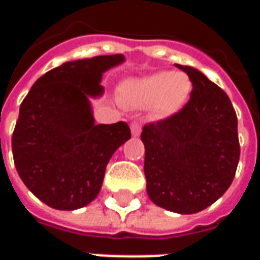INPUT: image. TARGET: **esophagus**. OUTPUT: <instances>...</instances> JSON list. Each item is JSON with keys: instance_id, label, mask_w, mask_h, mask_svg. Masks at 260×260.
Segmentation results:
<instances>
[{"instance_id": "1", "label": "esophagus", "mask_w": 260, "mask_h": 260, "mask_svg": "<svg viewBox=\"0 0 260 260\" xmlns=\"http://www.w3.org/2000/svg\"><path fill=\"white\" fill-rule=\"evenodd\" d=\"M142 132V126L139 122H132L131 124V134H132V136H139L141 135Z\"/></svg>"}]
</instances>
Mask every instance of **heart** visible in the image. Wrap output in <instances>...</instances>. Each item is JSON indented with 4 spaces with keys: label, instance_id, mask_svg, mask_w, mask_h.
<instances>
[{
    "label": "heart",
    "instance_id": "obj_1",
    "mask_svg": "<svg viewBox=\"0 0 260 260\" xmlns=\"http://www.w3.org/2000/svg\"><path fill=\"white\" fill-rule=\"evenodd\" d=\"M191 93L192 82L188 75L160 71L126 80L122 87V100L135 108L150 107L158 118H169L185 107Z\"/></svg>",
    "mask_w": 260,
    "mask_h": 260
}]
</instances>
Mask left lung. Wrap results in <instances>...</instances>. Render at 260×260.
Segmentation results:
<instances>
[{"mask_svg":"<svg viewBox=\"0 0 260 260\" xmlns=\"http://www.w3.org/2000/svg\"><path fill=\"white\" fill-rule=\"evenodd\" d=\"M175 65L193 89L180 113L143 126L146 191L166 210L193 214L221 198L234 180L238 121L223 89L196 68Z\"/></svg>","mask_w":260,"mask_h":260,"instance_id":"8db88e82","label":"left lung"}]
</instances>
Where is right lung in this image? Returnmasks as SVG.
Returning <instances> with one entry per match:
<instances>
[{
	"label": "right lung",
	"instance_id": "1",
	"mask_svg": "<svg viewBox=\"0 0 260 260\" xmlns=\"http://www.w3.org/2000/svg\"><path fill=\"white\" fill-rule=\"evenodd\" d=\"M122 54L68 61L35 82L19 108L12 153L20 180L47 206L75 210L102 189L110 158L131 139L126 122L94 124L90 99Z\"/></svg>",
	"mask_w": 260,
	"mask_h": 260
}]
</instances>
